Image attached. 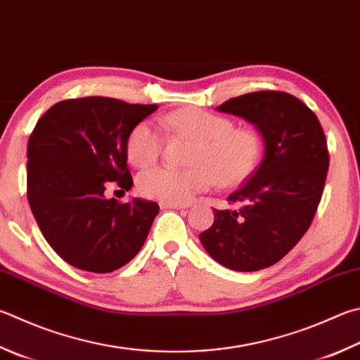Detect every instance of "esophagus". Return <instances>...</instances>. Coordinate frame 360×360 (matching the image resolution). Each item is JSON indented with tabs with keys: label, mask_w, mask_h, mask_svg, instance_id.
<instances>
[{
	"label": "esophagus",
	"mask_w": 360,
	"mask_h": 360,
	"mask_svg": "<svg viewBox=\"0 0 360 360\" xmlns=\"http://www.w3.org/2000/svg\"><path fill=\"white\" fill-rule=\"evenodd\" d=\"M162 209H186L188 207V205L186 202H165V201H160L159 202Z\"/></svg>",
	"instance_id": "34e87169"
}]
</instances>
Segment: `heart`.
I'll use <instances>...</instances> for the list:
<instances>
[{"label":"heart","instance_id":"obj_1","mask_svg":"<svg viewBox=\"0 0 360 360\" xmlns=\"http://www.w3.org/2000/svg\"><path fill=\"white\" fill-rule=\"evenodd\" d=\"M162 126L197 140L192 155L195 167H154L143 172L139 188L154 200L186 202L207 191L215 178L224 187L239 186L250 178L263 154V139L257 129L236 127L231 117L200 108H181L163 116ZM163 145V134L154 124H136L127 139L129 160L140 168L153 165L160 158Z\"/></svg>","mask_w":360,"mask_h":360}]
</instances>
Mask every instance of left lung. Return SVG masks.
<instances>
[{"label": "left lung", "mask_w": 360, "mask_h": 360, "mask_svg": "<svg viewBox=\"0 0 360 360\" xmlns=\"http://www.w3.org/2000/svg\"><path fill=\"white\" fill-rule=\"evenodd\" d=\"M217 110L255 124L264 155L228 197L239 207L214 209V224L200 233V240L228 269L259 271L282 259L309 230L328 176V141L316 115L282 91L233 97Z\"/></svg>", "instance_id": "1"}]
</instances>
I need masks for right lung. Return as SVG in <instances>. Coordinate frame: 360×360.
<instances>
[{
	"label": "right lung",
	"instance_id": "1",
	"mask_svg": "<svg viewBox=\"0 0 360 360\" xmlns=\"http://www.w3.org/2000/svg\"><path fill=\"white\" fill-rule=\"evenodd\" d=\"M155 110L91 96L58 102L37 121L28 141L26 195L44 238L70 266L113 272L145 244L158 202H117L105 192L134 186L127 139Z\"/></svg>",
	"mask_w": 360,
	"mask_h": 360
}]
</instances>
